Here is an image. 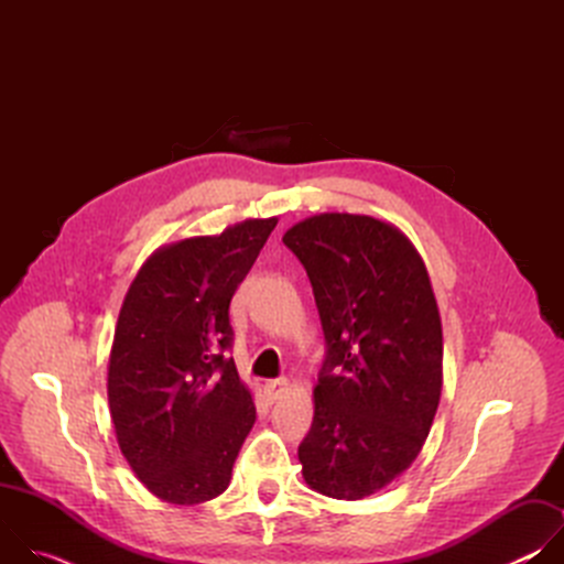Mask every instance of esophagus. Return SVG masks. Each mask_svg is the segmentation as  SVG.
Wrapping results in <instances>:
<instances>
[{
    "label": "esophagus",
    "instance_id": "34e87169",
    "mask_svg": "<svg viewBox=\"0 0 564 564\" xmlns=\"http://www.w3.org/2000/svg\"><path fill=\"white\" fill-rule=\"evenodd\" d=\"M263 388H265L268 399H270V401H276V399H281L283 392L288 390V379H270V381H265Z\"/></svg>",
    "mask_w": 564,
    "mask_h": 564
}]
</instances>
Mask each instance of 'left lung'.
<instances>
[{"mask_svg":"<svg viewBox=\"0 0 564 564\" xmlns=\"http://www.w3.org/2000/svg\"><path fill=\"white\" fill-rule=\"evenodd\" d=\"M283 243L312 283L326 359L299 444L307 487L335 500L383 489L420 455L442 394V321L415 246L394 225L318 214Z\"/></svg>","mask_w":564,"mask_h":564,"instance_id":"8db88e82","label":"left lung"}]
</instances>
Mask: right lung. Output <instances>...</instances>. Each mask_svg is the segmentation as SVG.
I'll list each match as a JSON object with an SVG mask.
<instances>
[{
  "instance_id": "obj_1",
  "label": "right lung",
  "mask_w": 564,
  "mask_h": 564,
  "mask_svg": "<svg viewBox=\"0 0 564 564\" xmlns=\"http://www.w3.org/2000/svg\"><path fill=\"white\" fill-rule=\"evenodd\" d=\"M276 218L155 250L120 307L109 357V409L122 455L160 500L220 496L257 409L227 355L229 301Z\"/></svg>"
}]
</instances>
